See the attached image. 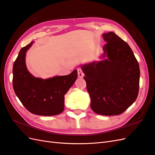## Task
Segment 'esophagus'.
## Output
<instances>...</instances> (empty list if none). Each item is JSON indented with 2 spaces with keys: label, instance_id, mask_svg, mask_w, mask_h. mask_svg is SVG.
Instances as JSON below:
<instances>
[{
  "label": "esophagus",
  "instance_id": "1",
  "mask_svg": "<svg viewBox=\"0 0 155 155\" xmlns=\"http://www.w3.org/2000/svg\"><path fill=\"white\" fill-rule=\"evenodd\" d=\"M77 71H78V76L79 78H83L84 77V73L82 71L81 69H77Z\"/></svg>",
  "mask_w": 155,
  "mask_h": 155
}]
</instances>
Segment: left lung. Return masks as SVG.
<instances>
[{
    "mask_svg": "<svg viewBox=\"0 0 155 155\" xmlns=\"http://www.w3.org/2000/svg\"><path fill=\"white\" fill-rule=\"evenodd\" d=\"M107 42L99 62L81 65L85 74L91 108L103 116L124 112L138 95L140 67L129 45L114 32L103 34Z\"/></svg>",
    "mask_w": 155,
    "mask_h": 155,
    "instance_id": "left-lung-1",
    "label": "left lung"
}]
</instances>
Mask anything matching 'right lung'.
<instances>
[{
    "label": "right lung",
    "mask_w": 155,
    "mask_h": 155,
    "mask_svg": "<svg viewBox=\"0 0 155 155\" xmlns=\"http://www.w3.org/2000/svg\"><path fill=\"white\" fill-rule=\"evenodd\" d=\"M34 41L23 47L13 66V87L16 95L31 113L44 116L58 115L64 110V95L77 78V71L65 76L36 78L25 64L26 52Z\"/></svg>",
    "instance_id": "1"
}]
</instances>
